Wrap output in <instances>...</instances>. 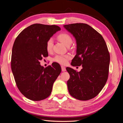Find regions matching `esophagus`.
<instances>
[{"label": "esophagus", "instance_id": "obj_1", "mask_svg": "<svg viewBox=\"0 0 123 123\" xmlns=\"http://www.w3.org/2000/svg\"><path fill=\"white\" fill-rule=\"evenodd\" d=\"M61 69H62V72H65L66 70V67L64 66H61Z\"/></svg>", "mask_w": 123, "mask_h": 123}]
</instances>
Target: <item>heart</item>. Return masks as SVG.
<instances>
[{"instance_id": "1", "label": "heart", "mask_w": 123, "mask_h": 123, "mask_svg": "<svg viewBox=\"0 0 123 123\" xmlns=\"http://www.w3.org/2000/svg\"><path fill=\"white\" fill-rule=\"evenodd\" d=\"M59 41L62 42L64 45L67 47H69L72 43L73 39L71 36L67 33H61L57 37ZM53 41L51 39H49L45 45V48L48 53H51L53 50ZM69 55H57L54 59V61L61 64H66L67 63L68 60L70 59Z\"/></svg>"}]
</instances>
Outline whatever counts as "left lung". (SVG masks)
Returning a JSON list of instances; mask_svg holds the SVG:
<instances>
[{
    "label": "left lung",
    "mask_w": 123,
    "mask_h": 123,
    "mask_svg": "<svg viewBox=\"0 0 123 123\" xmlns=\"http://www.w3.org/2000/svg\"><path fill=\"white\" fill-rule=\"evenodd\" d=\"M76 41V54L73 66H82L80 72L67 67L69 94L80 100H88L100 92L109 75L110 56L103 36L89 25L75 23L63 26Z\"/></svg>",
    "instance_id": "1"
}]
</instances>
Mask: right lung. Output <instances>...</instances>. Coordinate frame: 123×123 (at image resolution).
Segmentation results:
<instances>
[{"instance_id": "right-lung-1", "label": "right lung", "mask_w": 123, "mask_h": 123, "mask_svg": "<svg viewBox=\"0 0 123 123\" xmlns=\"http://www.w3.org/2000/svg\"><path fill=\"white\" fill-rule=\"evenodd\" d=\"M60 30L55 25L34 24L24 29L14 41L12 72L19 90L29 99L39 101L48 97L54 82L61 72L56 62L46 68L40 64L41 60L48 56L47 42Z\"/></svg>"}]
</instances>
